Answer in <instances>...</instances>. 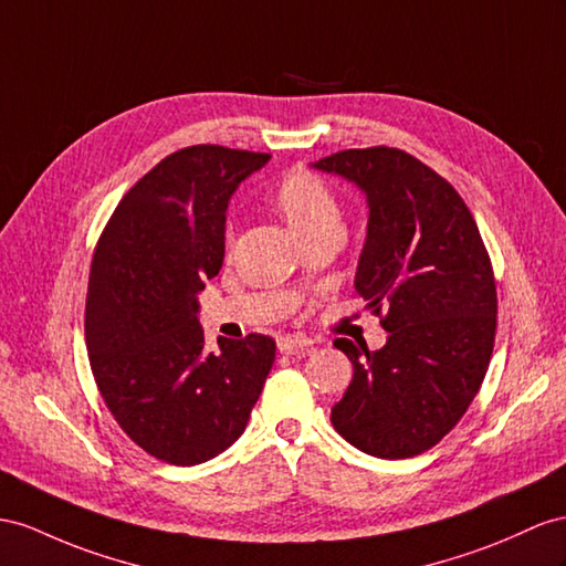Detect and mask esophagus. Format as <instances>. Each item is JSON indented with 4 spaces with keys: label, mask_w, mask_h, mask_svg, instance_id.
I'll list each match as a JSON object with an SVG mask.
<instances>
[{
    "label": "esophagus",
    "mask_w": 566,
    "mask_h": 566,
    "mask_svg": "<svg viewBox=\"0 0 566 566\" xmlns=\"http://www.w3.org/2000/svg\"><path fill=\"white\" fill-rule=\"evenodd\" d=\"M308 346H313V339L303 337V335H286V337L277 339V349L282 354H298L303 349H308Z\"/></svg>",
    "instance_id": "obj_1"
}]
</instances>
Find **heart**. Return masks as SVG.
<instances>
[{"mask_svg": "<svg viewBox=\"0 0 566 566\" xmlns=\"http://www.w3.org/2000/svg\"><path fill=\"white\" fill-rule=\"evenodd\" d=\"M274 202L301 239L325 229H342V210L335 193L308 169L289 171L274 188Z\"/></svg>", "mask_w": 566, "mask_h": 566, "instance_id": "b5f03b06", "label": "heart"}]
</instances>
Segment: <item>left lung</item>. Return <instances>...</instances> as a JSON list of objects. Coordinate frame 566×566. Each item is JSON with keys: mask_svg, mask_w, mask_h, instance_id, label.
<instances>
[{"mask_svg": "<svg viewBox=\"0 0 566 566\" xmlns=\"http://www.w3.org/2000/svg\"><path fill=\"white\" fill-rule=\"evenodd\" d=\"M311 167L366 196L368 227L354 286L368 308H387L382 349L337 339L354 380L332 423L380 459L438 444L481 389L497 327L490 258L467 202L397 148L342 150Z\"/></svg>", "mask_w": 566, "mask_h": 566, "instance_id": "1", "label": "left lung"}]
</instances>
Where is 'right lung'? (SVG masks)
<instances>
[{
    "label": "right lung",
    "instance_id": "obj_1",
    "mask_svg": "<svg viewBox=\"0 0 566 566\" xmlns=\"http://www.w3.org/2000/svg\"><path fill=\"white\" fill-rule=\"evenodd\" d=\"M270 155L191 145L114 210L93 255L85 342L105 403L145 452L196 467L234 444L274 364V339L217 337L198 294L222 268L227 208Z\"/></svg>",
    "mask_w": 566,
    "mask_h": 566
}]
</instances>
